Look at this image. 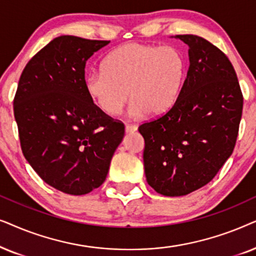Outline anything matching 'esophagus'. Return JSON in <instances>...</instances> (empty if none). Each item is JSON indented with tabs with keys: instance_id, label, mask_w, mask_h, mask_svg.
<instances>
[{
	"instance_id": "esophagus-1",
	"label": "esophagus",
	"mask_w": 256,
	"mask_h": 256,
	"mask_svg": "<svg viewBox=\"0 0 256 256\" xmlns=\"http://www.w3.org/2000/svg\"><path fill=\"white\" fill-rule=\"evenodd\" d=\"M137 125H132V124H126L125 125V131L126 132H134L137 131Z\"/></svg>"
}]
</instances>
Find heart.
Listing matches in <instances>:
<instances>
[{
    "instance_id": "b5f03b06",
    "label": "heart",
    "mask_w": 256,
    "mask_h": 256,
    "mask_svg": "<svg viewBox=\"0 0 256 256\" xmlns=\"http://www.w3.org/2000/svg\"><path fill=\"white\" fill-rule=\"evenodd\" d=\"M185 74V60L173 46L128 43L108 54L100 70L85 78L90 100L108 116L120 112L130 97L132 117L156 116L174 103Z\"/></svg>"
}]
</instances>
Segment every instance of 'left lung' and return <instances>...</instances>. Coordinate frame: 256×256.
<instances>
[{
	"instance_id": "obj_1",
	"label": "left lung",
	"mask_w": 256,
	"mask_h": 256,
	"mask_svg": "<svg viewBox=\"0 0 256 256\" xmlns=\"http://www.w3.org/2000/svg\"><path fill=\"white\" fill-rule=\"evenodd\" d=\"M188 46L190 66L178 98L165 114L139 125L148 184L166 196H186L208 184L233 152L244 96L230 60L196 35H176Z\"/></svg>"
}]
</instances>
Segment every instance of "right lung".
I'll use <instances>...</instances> for the list:
<instances>
[{
	"mask_svg": "<svg viewBox=\"0 0 256 256\" xmlns=\"http://www.w3.org/2000/svg\"><path fill=\"white\" fill-rule=\"evenodd\" d=\"M110 40L60 36L26 63L14 97L24 158L48 185L82 196L106 179L124 137L85 90V64Z\"/></svg>",
	"mask_w": 256,
	"mask_h": 256,
	"instance_id": "add662e5",
	"label": "right lung"
}]
</instances>
